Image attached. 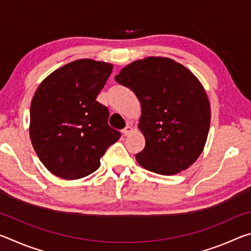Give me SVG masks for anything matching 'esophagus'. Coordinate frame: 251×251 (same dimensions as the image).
<instances>
[{
  "label": "esophagus",
  "mask_w": 251,
  "mask_h": 251,
  "mask_svg": "<svg viewBox=\"0 0 251 251\" xmlns=\"http://www.w3.org/2000/svg\"><path fill=\"white\" fill-rule=\"evenodd\" d=\"M130 131H131V127H130L129 124H127L125 128L122 130V133H123V135H124V136H127V135L130 134Z\"/></svg>",
  "instance_id": "1"
}]
</instances>
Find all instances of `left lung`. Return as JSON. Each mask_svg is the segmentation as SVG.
I'll list each match as a JSON object with an SVG mask.
<instances>
[{"label":"left lung","mask_w":251,"mask_h":251,"mask_svg":"<svg viewBox=\"0 0 251 251\" xmlns=\"http://www.w3.org/2000/svg\"><path fill=\"white\" fill-rule=\"evenodd\" d=\"M141 101L139 128L146 139L138 164L160 175H175L201 154L209 131L210 105L202 85L179 63L147 57L115 76Z\"/></svg>","instance_id":"1"}]
</instances>
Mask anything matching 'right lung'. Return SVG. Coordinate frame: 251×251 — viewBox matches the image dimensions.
I'll return each instance as SVG.
<instances>
[{"label":"right lung","instance_id":"add662e5","mask_svg":"<svg viewBox=\"0 0 251 251\" xmlns=\"http://www.w3.org/2000/svg\"><path fill=\"white\" fill-rule=\"evenodd\" d=\"M113 66L93 59L69 63L49 75L31 103L29 136L40 160L64 179L94 173L121 133L108 125L109 112L96 100Z\"/></svg>","mask_w":251,"mask_h":251}]
</instances>
